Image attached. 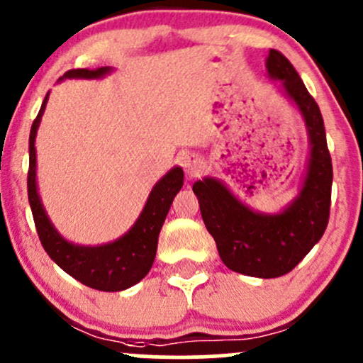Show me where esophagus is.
I'll return each mask as SVG.
<instances>
[{
	"mask_svg": "<svg viewBox=\"0 0 363 363\" xmlns=\"http://www.w3.org/2000/svg\"><path fill=\"white\" fill-rule=\"evenodd\" d=\"M180 164L185 169L186 177L189 178H195V177H201L202 171L206 166H203V161L197 154H183L180 156Z\"/></svg>",
	"mask_w": 363,
	"mask_h": 363,
	"instance_id": "1",
	"label": "esophagus"
}]
</instances>
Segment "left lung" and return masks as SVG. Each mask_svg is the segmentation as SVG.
I'll list each match as a JSON object with an SVG mask.
<instances>
[{"instance_id":"8db88e82","label":"left lung","mask_w":363,"mask_h":363,"mask_svg":"<svg viewBox=\"0 0 363 363\" xmlns=\"http://www.w3.org/2000/svg\"><path fill=\"white\" fill-rule=\"evenodd\" d=\"M267 75L281 80V92L298 109L308 137V160L298 195L274 214L250 209L218 178L194 183L201 214L226 267L252 278H279L290 272L324 235L331 207L333 164L324 120L293 65L271 50Z\"/></svg>"}]
</instances>
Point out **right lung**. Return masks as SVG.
Returning a JSON list of instances; mask_svg holds the SVG:
<instances>
[{
    "label": "right lung",
    "mask_w": 363,
    "mask_h": 363,
    "mask_svg": "<svg viewBox=\"0 0 363 363\" xmlns=\"http://www.w3.org/2000/svg\"><path fill=\"white\" fill-rule=\"evenodd\" d=\"M111 67H101L97 70H68L60 79H103L111 73ZM50 92L44 97L39 115L34 120L28 137V203L34 216L35 230L44 250L56 264L72 278L99 291H121L144 279L152 267L157 250V238L168 214L174 195L183 186V169L174 166L150 190L147 202L133 226L115 242L104 245H77L60 235L50 216L44 209L38 192V157H35V135L44 115Z\"/></svg>",
    "instance_id": "add662e5"
}]
</instances>
